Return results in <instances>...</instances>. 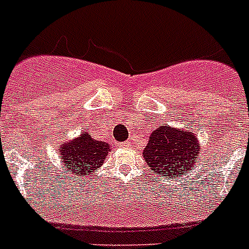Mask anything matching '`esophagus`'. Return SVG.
Returning a JSON list of instances; mask_svg holds the SVG:
<instances>
[{
  "label": "esophagus",
  "mask_w": 249,
  "mask_h": 249,
  "mask_svg": "<svg viewBox=\"0 0 249 249\" xmlns=\"http://www.w3.org/2000/svg\"><path fill=\"white\" fill-rule=\"evenodd\" d=\"M121 147H123V148H128L129 146H131V143L129 142H122V143H120Z\"/></svg>",
  "instance_id": "esophagus-1"
}]
</instances>
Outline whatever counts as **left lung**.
<instances>
[{
    "mask_svg": "<svg viewBox=\"0 0 249 249\" xmlns=\"http://www.w3.org/2000/svg\"><path fill=\"white\" fill-rule=\"evenodd\" d=\"M198 138L190 128H172L168 124L153 129L143 149V158L151 171L163 177H181L199 155Z\"/></svg>",
    "mask_w": 249,
    "mask_h": 249,
    "instance_id": "1",
    "label": "left lung"
}]
</instances>
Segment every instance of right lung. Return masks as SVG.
Wrapping results in <instances>:
<instances>
[{"instance_id":"1","label":"right lung","mask_w":249,"mask_h":249,"mask_svg":"<svg viewBox=\"0 0 249 249\" xmlns=\"http://www.w3.org/2000/svg\"><path fill=\"white\" fill-rule=\"evenodd\" d=\"M109 152L112 148L107 142L93 140L87 132H82L78 137L58 146L59 158L65 163L66 171L82 177L100 168Z\"/></svg>"}]
</instances>
